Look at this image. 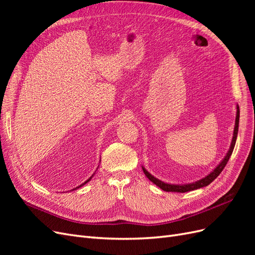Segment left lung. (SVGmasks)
<instances>
[{
    "label": "left lung",
    "mask_w": 255,
    "mask_h": 255,
    "mask_svg": "<svg viewBox=\"0 0 255 255\" xmlns=\"http://www.w3.org/2000/svg\"><path fill=\"white\" fill-rule=\"evenodd\" d=\"M238 125H239V107L237 105V113H236V120H235V128H234V133H233V138H232V142H231V146H230V150L227 153L226 157L222 159L221 163L216 167L214 170L206 175L203 179L199 180L195 183H190V184H184V185H174V184H167L161 182L160 180L156 179V177H154L152 174H150L148 171L145 170V169L142 167V170L145 174V176L148 177V179L158 186L160 189H163L164 191H172V192H187V191H191V190H195L198 188H201L204 186H207V185H210L216 177H217L221 171L223 170V168L226 167V165L228 164L229 158L230 156L232 155V152L234 150V146H235V142H236V138H237V133H238Z\"/></svg>",
    "instance_id": "obj_1"
}]
</instances>
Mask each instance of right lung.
Listing matches in <instances>:
<instances>
[{
  "instance_id": "obj_1",
  "label": "right lung",
  "mask_w": 255,
  "mask_h": 255,
  "mask_svg": "<svg viewBox=\"0 0 255 255\" xmlns=\"http://www.w3.org/2000/svg\"><path fill=\"white\" fill-rule=\"evenodd\" d=\"M92 176H94V175H92ZM92 176H91V177H92ZM91 177H89V179H88V180H87V181H86V182H85V183H83V184H82V185H85V184H86V183H87V182H89V181H90V180H91ZM82 185H80V186H79V187H75V188H80V187H81V186H82Z\"/></svg>"
}]
</instances>
